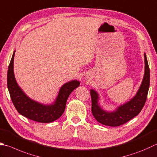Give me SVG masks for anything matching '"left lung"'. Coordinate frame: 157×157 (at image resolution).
Listing matches in <instances>:
<instances>
[{
  "instance_id": "8db88e82",
  "label": "left lung",
  "mask_w": 157,
  "mask_h": 157,
  "mask_svg": "<svg viewBox=\"0 0 157 157\" xmlns=\"http://www.w3.org/2000/svg\"><path fill=\"white\" fill-rule=\"evenodd\" d=\"M144 61L145 72L142 84L137 94L127 103L119 106L116 111L109 112L101 108L98 104L99 94L91 89L90 93L92 100V113L94 118L101 124L110 127H118L139 114L146 103L150 86V69L146 54H144Z\"/></svg>"
}]
</instances>
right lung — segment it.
Returning a JSON list of instances; mask_svg holds the SVG:
<instances>
[{
    "label": "right lung",
    "instance_id": "add662e5",
    "mask_svg": "<svg viewBox=\"0 0 157 157\" xmlns=\"http://www.w3.org/2000/svg\"><path fill=\"white\" fill-rule=\"evenodd\" d=\"M15 51L9 63L7 72V87L12 102L21 115L32 121L48 123L59 118L65 109L66 103L70 94L78 88L80 83L73 80L60 88L56 101L51 105H44L30 99L17 84L13 73Z\"/></svg>",
    "mask_w": 157,
    "mask_h": 157
}]
</instances>
